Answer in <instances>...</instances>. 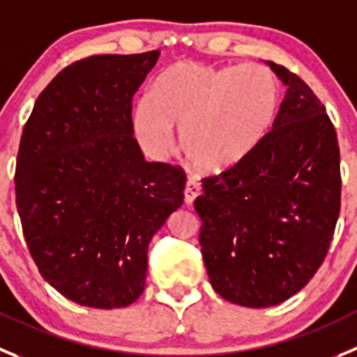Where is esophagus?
<instances>
[{"instance_id":"obj_1","label":"esophagus","mask_w":357,"mask_h":357,"mask_svg":"<svg viewBox=\"0 0 357 357\" xmlns=\"http://www.w3.org/2000/svg\"><path fill=\"white\" fill-rule=\"evenodd\" d=\"M199 195H201V185L195 179H188L185 186V202L186 204H192Z\"/></svg>"}]
</instances>
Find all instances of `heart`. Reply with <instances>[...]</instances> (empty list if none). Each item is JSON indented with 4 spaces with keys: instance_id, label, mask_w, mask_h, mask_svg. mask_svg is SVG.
Wrapping results in <instances>:
<instances>
[{
    "instance_id": "heart-1",
    "label": "heart",
    "mask_w": 357,
    "mask_h": 357,
    "mask_svg": "<svg viewBox=\"0 0 357 357\" xmlns=\"http://www.w3.org/2000/svg\"><path fill=\"white\" fill-rule=\"evenodd\" d=\"M282 86L262 65L179 61L155 79L133 111V128L155 156L174 148V126L195 169L222 174L254 155L278 121Z\"/></svg>"
}]
</instances>
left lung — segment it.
<instances>
[{
	"mask_svg": "<svg viewBox=\"0 0 357 357\" xmlns=\"http://www.w3.org/2000/svg\"><path fill=\"white\" fill-rule=\"evenodd\" d=\"M287 93L278 121L254 155L202 178V259L213 289L252 308L301 291L328 255L340 215L335 126L301 77L269 61Z\"/></svg>",
	"mask_w": 357,
	"mask_h": 357,
	"instance_id": "left-lung-1",
	"label": "left lung"
}]
</instances>
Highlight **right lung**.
<instances>
[{"label": "right lung", "instance_id": "obj_1", "mask_svg": "<svg viewBox=\"0 0 357 357\" xmlns=\"http://www.w3.org/2000/svg\"><path fill=\"white\" fill-rule=\"evenodd\" d=\"M158 56L72 63L22 130L13 181L26 245L43 280L89 308L142 294L149 241L185 197V171L144 160L133 137V95Z\"/></svg>", "mask_w": 357, "mask_h": 357}]
</instances>
